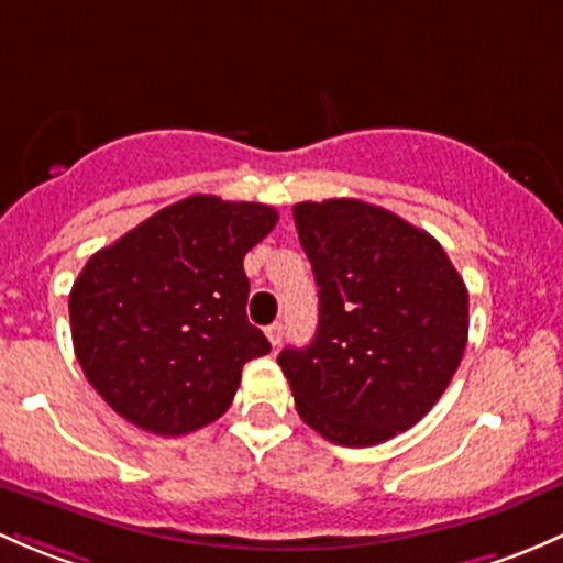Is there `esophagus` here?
I'll return each instance as SVG.
<instances>
[{
    "label": "esophagus",
    "mask_w": 563,
    "mask_h": 563,
    "mask_svg": "<svg viewBox=\"0 0 563 563\" xmlns=\"http://www.w3.org/2000/svg\"><path fill=\"white\" fill-rule=\"evenodd\" d=\"M265 335H268L271 346H279V344H282V335H284V328H282V322H274V324H268V328H265Z\"/></svg>",
    "instance_id": "obj_1"
}]
</instances>
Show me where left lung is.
Here are the masks:
<instances>
[{
  "instance_id": "1",
  "label": "left lung",
  "mask_w": 563,
  "mask_h": 563,
  "mask_svg": "<svg viewBox=\"0 0 563 563\" xmlns=\"http://www.w3.org/2000/svg\"><path fill=\"white\" fill-rule=\"evenodd\" d=\"M300 246L320 287L309 346L279 366L306 426L371 448L420 422L448 390L468 335V292L426 230L355 197L298 202Z\"/></svg>"
}]
</instances>
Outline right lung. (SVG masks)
I'll return each mask as SVG.
<instances>
[{
    "instance_id": "add662e5",
    "label": "right lung",
    "mask_w": 563,
    "mask_h": 563,
    "mask_svg": "<svg viewBox=\"0 0 563 563\" xmlns=\"http://www.w3.org/2000/svg\"><path fill=\"white\" fill-rule=\"evenodd\" d=\"M276 222L263 202L192 195L91 254L69 292V328L110 409L159 437L228 411L243 363L271 352L246 320L243 257Z\"/></svg>"
}]
</instances>
